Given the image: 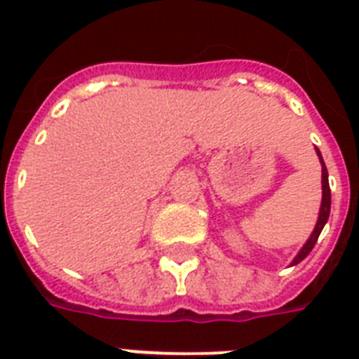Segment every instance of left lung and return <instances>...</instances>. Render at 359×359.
<instances>
[{"label": "left lung", "mask_w": 359, "mask_h": 359, "mask_svg": "<svg viewBox=\"0 0 359 359\" xmlns=\"http://www.w3.org/2000/svg\"><path fill=\"white\" fill-rule=\"evenodd\" d=\"M317 154H318V160H320V163H323V203H320V212H318V219H317V225H315V231H313L311 236H309V240H307L306 244H304V248L300 250V253L294 257L292 264H298V262L304 261V259H306V257L311 253V250L315 248V244H317L320 231L324 229V225H326V222H328L330 207H332V194H330L328 169H326V165H324V160H323V156H320V151H318V149H317Z\"/></svg>", "instance_id": "obj_1"}]
</instances>
